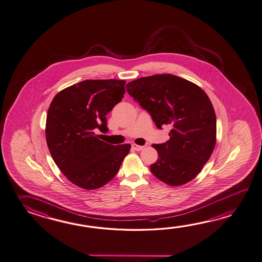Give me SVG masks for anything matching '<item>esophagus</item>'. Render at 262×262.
Returning a JSON list of instances; mask_svg holds the SVG:
<instances>
[{"label":"esophagus","instance_id":"esophagus-1","mask_svg":"<svg viewBox=\"0 0 262 262\" xmlns=\"http://www.w3.org/2000/svg\"><path fill=\"white\" fill-rule=\"evenodd\" d=\"M132 147H133V149L135 150V151H141V150H143L144 148V145H138V144H133Z\"/></svg>","mask_w":262,"mask_h":262}]
</instances>
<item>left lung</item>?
<instances>
[{
  "instance_id": "1",
  "label": "left lung",
  "mask_w": 262,
  "mask_h": 262,
  "mask_svg": "<svg viewBox=\"0 0 262 262\" xmlns=\"http://www.w3.org/2000/svg\"><path fill=\"white\" fill-rule=\"evenodd\" d=\"M128 94L149 113L156 126L171 125L170 139L153 144L159 154L151 172L170 186L191 181L214 151L216 118L206 93L177 75H156L132 81Z\"/></svg>"
}]
</instances>
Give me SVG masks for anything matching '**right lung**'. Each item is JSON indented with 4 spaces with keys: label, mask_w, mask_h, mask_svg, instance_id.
<instances>
[{
    "label": "right lung",
    "mask_w": 262,
    "mask_h": 262,
    "mask_svg": "<svg viewBox=\"0 0 262 262\" xmlns=\"http://www.w3.org/2000/svg\"><path fill=\"white\" fill-rule=\"evenodd\" d=\"M125 81L85 80L54 97L48 108L46 139L55 163L69 181L96 189L118 173L130 144L113 145L97 138L108 132L106 115L122 100Z\"/></svg>",
    "instance_id": "1"
}]
</instances>
